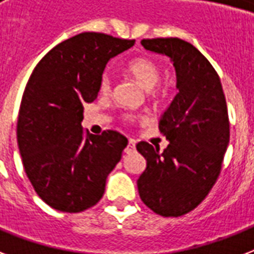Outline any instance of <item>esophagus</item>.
I'll return each mask as SVG.
<instances>
[{
  "instance_id": "1",
  "label": "esophagus",
  "mask_w": 254,
  "mask_h": 254,
  "mask_svg": "<svg viewBox=\"0 0 254 254\" xmlns=\"http://www.w3.org/2000/svg\"><path fill=\"white\" fill-rule=\"evenodd\" d=\"M134 151H135V141L134 139H129L127 147H125V153H127V154H131V153H134Z\"/></svg>"
}]
</instances>
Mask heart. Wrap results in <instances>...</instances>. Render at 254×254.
Segmentation results:
<instances>
[{"instance_id": "heart-1", "label": "heart", "mask_w": 254, "mask_h": 254, "mask_svg": "<svg viewBox=\"0 0 254 254\" xmlns=\"http://www.w3.org/2000/svg\"><path fill=\"white\" fill-rule=\"evenodd\" d=\"M127 72L141 87L149 89V93L154 97L162 96L166 89L158 84L161 79L162 68L157 61L151 58H137L127 64ZM112 89V75L109 71H105L100 79V92L107 95ZM124 119L127 121H133L134 116L125 115Z\"/></svg>"}]
</instances>
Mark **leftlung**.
<instances>
[{
	"label": "left lung",
	"mask_w": 254,
	"mask_h": 254,
	"mask_svg": "<svg viewBox=\"0 0 254 254\" xmlns=\"http://www.w3.org/2000/svg\"><path fill=\"white\" fill-rule=\"evenodd\" d=\"M141 43L173 61L179 92L159 120L166 149L137 143L146 159L137 186L151 211L178 217L196 208L216 183L229 142L228 109L220 77L196 47L179 38Z\"/></svg>",
	"instance_id": "left-lung-1"
}]
</instances>
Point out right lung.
Masks as SVG:
<instances>
[{
    "label": "right lung",
    "instance_id": "add662e5",
    "mask_svg": "<svg viewBox=\"0 0 254 254\" xmlns=\"http://www.w3.org/2000/svg\"><path fill=\"white\" fill-rule=\"evenodd\" d=\"M135 41L81 33L57 45L30 76L18 113L17 141L26 175L42 200L62 212L91 208L127 147L116 130L89 134L81 127L85 103L100 91L111 58Z\"/></svg>",
    "mask_w": 254,
    "mask_h": 254
}]
</instances>
